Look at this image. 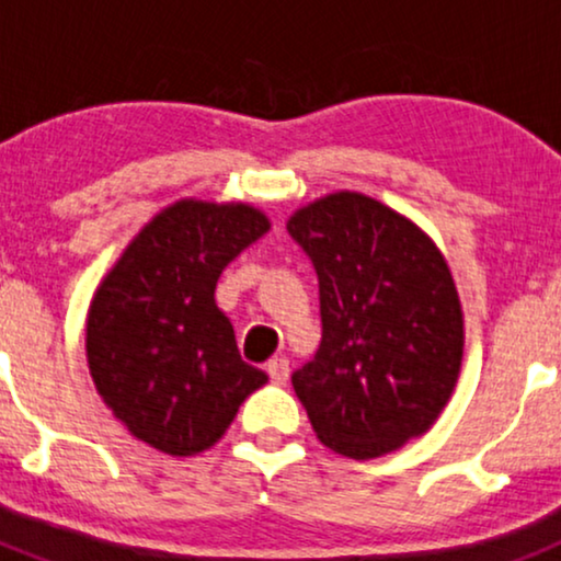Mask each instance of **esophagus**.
Masks as SVG:
<instances>
[{"label":"esophagus","instance_id":"1","mask_svg":"<svg viewBox=\"0 0 561 561\" xmlns=\"http://www.w3.org/2000/svg\"><path fill=\"white\" fill-rule=\"evenodd\" d=\"M266 374H270V379L275 381V385H286V379H289V359H286V356L270 359L266 362Z\"/></svg>","mask_w":561,"mask_h":561}]
</instances>
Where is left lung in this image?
Segmentation results:
<instances>
[{
  "label": "left lung",
  "instance_id": "8db88e82",
  "mask_svg": "<svg viewBox=\"0 0 561 561\" xmlns=\"http://www.w3.org/2000/svg\"><path fill=\"white\" fill-rule=\"evenodd\" d=\"M286 230L320 286V348L291 374L317 438L365 460L427 433L463 359V311L438 247L348 191L297 210Z\"/></svg>",
  "mask_w": 561,
  "mask_h": 561
}]
</instances>
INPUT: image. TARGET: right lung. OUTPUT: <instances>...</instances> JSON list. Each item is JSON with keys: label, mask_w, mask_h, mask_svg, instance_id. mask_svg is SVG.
I'll return each mask as SVG.
<instances>
[{"label": "right lung", "mask_w": 561, "mask_h": 561, "mask_svg": "<svg viewBox=\"0 0 561 561\" xmlns=\"http://www.w3.org/2000/svg\"><path fill=\"white\" fill-rule=\"evenodd\" d=\"M270 230L247 205L176 202L134 238L87 320L95 388L134 438L168 455L213 447L241 401L266 385L241 359L216 280Z\"/></svg>", "instance_id": "1"}]
</instances>
